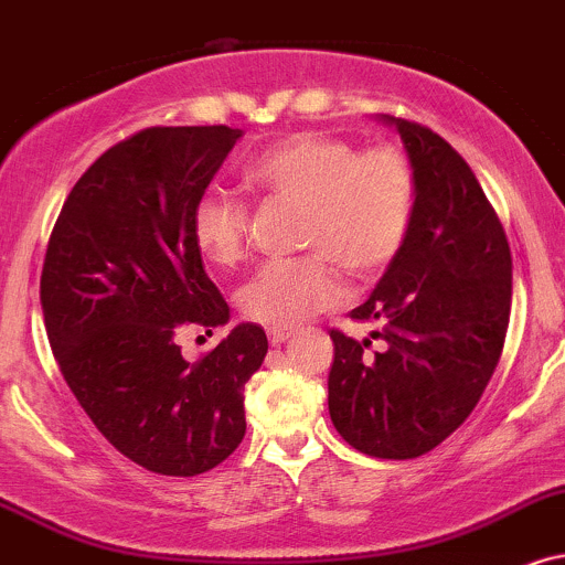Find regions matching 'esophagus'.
I'll use <instances>...</instances> for the list:
<instances>
[{
  "instance_id": "34e87169",
  "label": "esophagus",
  "mask_w": 565,
  "mask_h": 565,
  "mask_svg": "<svg viewBox=\"0 0 565 565\" xmlns=\"http://www.w3.org/2000/svg\"><path fill=\"white\" fill-rule=\"evenodd\" d=\"M289 337H291L289 329H270L268 331V339H270V344H274V348H278V344L287 342Z\"/></svg>"
}]
</instances>
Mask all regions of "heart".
Instances as JSON below:
<instances>
[{
  "label": "heart",
  "instance_id": "1",
  "mask_svg": "<svg viewBox=\"0 0 565 565\" xmlns=\"http://www.w3.org/2000/svg\"><path fill=\"white\" fill-rule=\"evenodd\" d=\"M244 183L263 200L300 207L297 247L312 249L265 263L239 291L244 316L268 329H295L342 302L338 264L363 281L384 274L405 247L416 210V175L397 147L358 152L352 141L316 131L291 134L257 154ZM247 234L249 207L236 196L205 194L194 205L192 239L217 268L247 257Z\"/></svg>",
  "mask_w": 565,
  "mask_h": 565
}]
</instances>
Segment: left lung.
Segmentation results:
<instances>
[{
  "mask_svg": "<svg viewBox=\"0 0 565 565\" xmlns=\"http://www.w3.org/2000/svg\"><path fill=\"white\" fill-rule=\"evenodd\" d=\"M403 136L416 210L405 247L350 312L379 321L371 339L331 329L329 413L355 450L411 460L471 416L508 334L513 263L505 228L468 162L431 128L386 118Z\"/></svg>",
  "mask_w": 565,
  "mask_h": 565,
  "instance_id": "obj_1",
  "label": "left lung"
}]
</instances>
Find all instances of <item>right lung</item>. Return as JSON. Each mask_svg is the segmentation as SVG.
Masks as SVG:
<instances>
[{
	"mask_svg": "<svg viewBox=\"0 0 565 565\" xmlns=\"http://www.w3.org/2000/svg\"><path fill=\"white\" fill-rule=\"evenodd\" d=\"M242 131L141 128L99 154L67 194L42 268L54 360L86 416L118 452L162 477H196L247 431L244 384L268 339L236 326L196 363L179 331L228 321L205 274L192 213Z\"/></svg>",
	"mask_w": 565,
	"mask_h": 565,
	"instance_id": "obj_1",
	"label": "right lung"
}]
</instances>
